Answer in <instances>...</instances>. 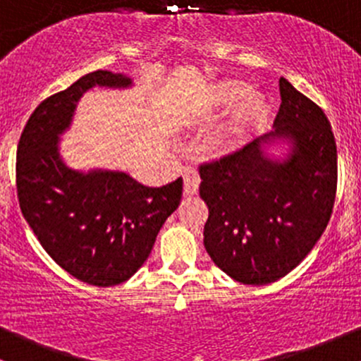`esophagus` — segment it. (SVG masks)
Here are the masks:
<instances>
[{
    "instance_id": "esophagus-1",
    "label": "esophagus",
    "mask_w": 361,
    "mask_h": 361,
    "mask_svg": "<svg viewBox=\"0 0 361 361\" xmlns=\"http://www.w3.org/2000/svg\"><path fill=\"white\" fill-rule=\"evenodd\" d=\"M182 177H184V195H196V191H198L200 188L198 172H196L192 166H185V169L182 170Z\"/></svg>"
}]
</instances>
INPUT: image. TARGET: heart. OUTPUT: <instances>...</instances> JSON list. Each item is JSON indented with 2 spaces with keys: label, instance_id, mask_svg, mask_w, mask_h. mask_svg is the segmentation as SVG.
I'll use <instances>...</instances> for the list:
<instances>
[{
  "label": "heart",
  "instance_id": "b5f03b06",
  "mask_svg": "<svg viewBox=\"0 0 361 361\" xmlns=\"http://www.w3.org/2000/svg\"><path fill=\"white\" fill-rule=\"evenodd\" d=\"M198 109L214 113L229 107L228 118L215 133V147L221 154L235 153L254 130L264 125L269 114V100L262 92L248 88L235 78H224L208 83L196 99Z\"/></svg>",
  "mask_w": 361,
  "mask_h": 361
}]
</instances>
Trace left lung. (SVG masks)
<instances>
[{
  "mask_svg": "<svg viewBox=\"0 0 361 361\" xmlns=\"http://www.w3.org/2000/svg\"><path fill=\"white\" fill-rule=\"evenodd\" d=\"M274 130L200 166L208 207L203 243L215 266L243 285L280 280L313 250L332 215L337 147L325 113L280 78ZM287 145L288 153H267Z\"/></svg>",
  "mask_w": 361,
  "mask_h": 361,
  "instance_id": "obj_1",
  "label": "left lung"
}]
</instances>
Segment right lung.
I'll return each instance as SVG.
<instances>
[{
  "mask_svg": "<svg viewBox=\"0 0 361 361\" xmlns=\"http://www.w3.org/2000/svg\"><path fill=\"white\" fill-rule=\"evenodd\" d=\"M130 88L132 78L94 71L44 99L17 147L20 210L47 254L78 280L113 287L149 257L159 229L179 207L182 179L147 188L120 170L71 169L61 135L90 88Z\"/></svg>",
  "mask_w": 361,
  "mask_h": 361,
  "instance_id": "right-lung-1",
  "label": "right lung"
}]
</instances>
